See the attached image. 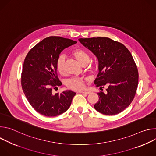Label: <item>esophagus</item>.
I'll list each match as a JSON object with an SVG mask.
<instances>
[{
  "label": "esophagus",
  "instance_id": "34e87169",
  "mask_svg": "<svg viewBox=\"0 0 156 156\" xmlns=\"http://www.w3.org/2000/svg\"><path fill=\"white\" fill-rule=\"evenodd\" d=\"M81 93H83V94H89L91 93V91H81Z\"/></svg>",
  "mask_w": 156,
  "mask_h": 156
}]
</instances>
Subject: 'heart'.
<instances>
[{
  "mask_svg": "<svg viewBox=\"0 0 156 156\" xmlns=\"http://www.w3.org/2000/svg\"><path fill=\"white\" fill-rule=\"evenodd\" d=\"M72 55L81 65H86L90 59L89 54L81 49H76L72 52ZM65 58L63 55L58 57L56 63L57 69L60 74L65 73ZM66 86L73 90H81L85 87L84 81L79 78H71L66 82Z\"/></svg>",
  "mask_w": 156,
  "mask_h": 156,
  "instance_id": "obj_1",
  "label": "heart"
}]
</instances>
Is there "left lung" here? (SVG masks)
Returning <instances> with one entry per match:
<instances>
[{"instance_id": "left-lung-1", "label": "left lung", "mask_w": 156, "mask_h": 156, "mask_svg": "<svg viewBox=\"0 0 156 156\" xmlns=\"http://www.w3.org/2000/svg\"><path fill=\"white\" fill-rule=\"evenodd\" d=\"M78 40L98 58L99 73L95 84L100 89L107 87L106 94L98 93L99 101L94 108L107 115L120 113L134 99L138 87V72L130 52L122 43L108 37Z\"/></svg>"}]
</instances>
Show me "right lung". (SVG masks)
Returning a JSON list of instances; mask_svg holds the SVG:
<instances>
[{
	"instance_id": "add662e5",
	"label": "right lung",
	"mask_w": 156,
	"mask_h": 156,
	"mask_svg": "<svg viewBox=\"0 0 156 156\" xmlns=\"http://www.w3.org/2000/svg\"><path fill=\"white\" fill-rule=\"evenodd\" d=\"M77 42L59 36L44 39L28 53L21 73V86L30 105L46 117L66 112L76 93L65 91L53 94L62 85L57 73L56 63L62 51Z\"/></svg>"
}]
</instances>
